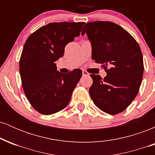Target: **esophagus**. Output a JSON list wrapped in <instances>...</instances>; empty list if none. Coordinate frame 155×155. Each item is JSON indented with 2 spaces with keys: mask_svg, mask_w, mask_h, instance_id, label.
I'll return each mask as SVG.
<instances>
[{
  "mask_svg": "<svg viewBox=\"0 0 155 155\" xmlns=\"http://www.w3.org/2000/svg\"><path fill=\"white\" fill-rule=\"evenodd\" d=\"M82 74H83V76H89L90 75V74H89V73L87 72V71H82Z\"/></svg>",
  "mask_w": 155,
  "mask_h": 155,
  "instance_id": "34e87169",
  "label": "esophagus"
}]
</instances>
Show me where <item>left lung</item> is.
Wrapping results in <instances>:
<instances>
[{
    "mask_svg": "<svg viewBox=\"0 0 155 155\" xmlns=\"http://www.w3.org/2000/svg\"><path fill=\"white\" fill-rule=\"evenodd\" d=\"M85 33L92 44V59L106 72L104 79L90 74V97L101 111L117 114L128 107L139 91L144 69L140 48L128 32L111 22L87 23L81 35Z\"/></svg>",
    "mask_w": 155,
    "mask_h": 155,
    "instance_id": "1",
    "label": "left lung"
}]
</instances>
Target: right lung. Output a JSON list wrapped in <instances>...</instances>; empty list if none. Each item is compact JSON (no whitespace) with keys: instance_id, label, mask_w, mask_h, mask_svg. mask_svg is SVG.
<instances>
[{"instance_id":"right-lung-1","label":"right lung","mask_w":155,"mask_h":155,"mask_svg":"<svg viewBox=\"0 0 155 155\" xmlns=\"http://www.w3.org/2000/svg\"><path fill=\"white\" fill-rule=\"evenodd\" d=\"M84 22H52L28 37L19 60L24 92L31 106L44 115L61 111L69 104L82 75L80 69L68 74L57 71L55 61L65 47L80 35Z\"/></svg>"}]
</instances>
